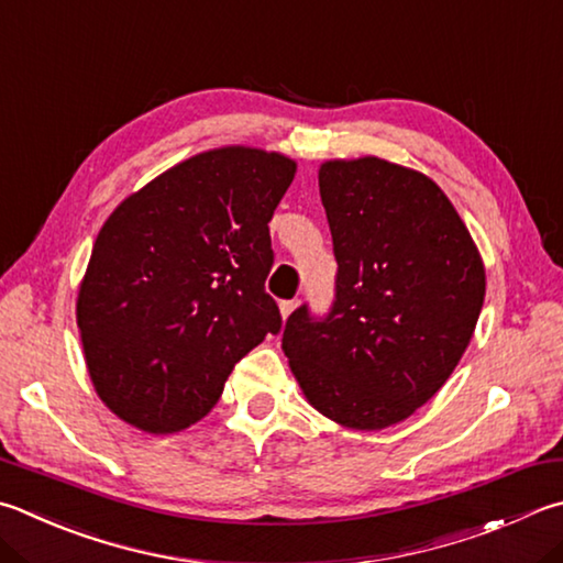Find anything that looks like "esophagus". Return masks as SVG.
<instances>
[{
  "instance_id": "obj_1",
  "label": "esophagus",
  "mask_w": 563,
  "mask_h": 563,
  "mask_svg": "<svg viewBox=\"0 0 563 563\" xmlns=\"http://www.w3.org/2000/svg\"><path fill=\"white\" fill-rule=\"evenodd\" d=\"M298 300H283L280 302V312H283V320H288V317L295 312V308H298Z\"/></svg>"
}]
</instances>
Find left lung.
<instances>
[{
	"instance_id": "8db88e82",
	"label": "left lung",
	"mask_w": 563,
	"mask_h": 563,
	"mask_svg": "<svg viewBox=\"0 0 563 563\" xmlns=\"http://www.w3.org/2000/svg\"><path fill=\"white\" fill-rule=\"evenodd\" d=\"M320 197L336 261L334 300L288 317L283 350L308 401L379 431L423 406L463 356L485 268L438 184L379 157L324 162Z\"/></svg>"
}]
</instances>
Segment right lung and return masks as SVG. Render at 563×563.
Here are the masks:
<instances>
[{
  "mask_svg": "<svg viewBox=\"0 0 563 563\" xmlns=\"http://www.w3.org/2000/svg\"><path fill=\"white\" fill-rule=\"evenodd\" d=\"M295 177L275 152L223 147L172 167L100 229L78 292L90 379L150 433L197 423L283 317L268 221Z\"/></svg>",
  "mask_w": 563,
  "mask_h": 563,
  "instance_id": "add662e5",
  "label": "right lung"
}]
</instances>
